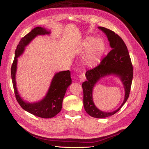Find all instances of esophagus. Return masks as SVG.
<instances>
[{
    "instance_id": "1",
    "label": "esophagus",
    "mask_w": 149,
    "mask_h": 149,
    "mask_svg": "<svg viewBox=\"0 0 149 149\" xmlns=\"http://www.w3.org/2000/svg\"><path fill=\"white\" fill-rule=\"evenodd\" d=\"M79 80L81 82H83V81H84L85 80H86V77H85V74H84V73H83V74H81L79 75Z\"/></svg>"
}]
</instances>
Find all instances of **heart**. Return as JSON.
<instances>
[{
  "instance_id": "obj_1",
  "label": "heart",
  "mask_w": 149,
  "mask_h": 149,
  "mask_svg": "<svg viewBox=\"0 0 149 149\" xmlns=\"http://www.w3.org/2000/svg\"><path fill=\"white\" fill-rule=\"evenodd\" d=\"M81 49L84 52L88 51L85 56L84 62L88 66H93L99 61L105 51L106 45L102 40L87 37L81 45Z\"/></svg>"
}]
</instances>
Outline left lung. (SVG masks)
<instances>
[{
    "mask_svg": "<svg viewBox=\"0 0 149 149\" xmlns=\"http://www.w3.org/2000/svg\"><path fill=\"white\" fill-rule=\"evenodd\" d=\"M106 34L111 50L107 54L99 65L86 72V81L82 84L83 90V103L86 112L91 116L102 118L113 115L118 112L127 101L133 77V68L130 56L124 42L118 34L103 27H98ZM114 75L118 77L123 84L125 90V100L119 108L111 112H106L98 109L93 99V88L101 78Z\"/></svg>",
    "mask_w": 149,
    "mask_h": 149,
    "instance_id": "obj_1",
    "label": "left lung"
}]
</instances>
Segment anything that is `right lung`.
<instances>
[{
	"label": "right lung",
	"mask_w": 149,
	"mask_h": 149,
	"mask_svg": "<svg viewBox=\"0 0 149 149\" xmlns=\"http://www.w3.org/2000/svg\"><path fill=\"white\" fill-rule=\"evenodd\" d=\"M50 31L42 27H36L22 38L15 50V59L11 66V78L15 94L18 102L25 111L43 118L55 116L61 111L63 100L68 87L72 84L70 71L57 72L54 75L48 91L42 100L35 102H29L24 100L18 93L16 82L18 58L23 54L26 47L39 35H49Z\"/></svg>",
	"instance_id": "obj_1"
}]
</instances>
